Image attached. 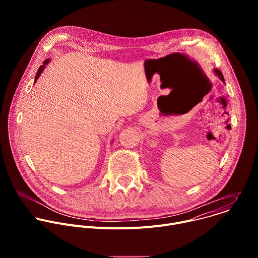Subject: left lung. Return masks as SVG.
Listing matches in <instances>:
<instances>
[{
  "instance_id": "left-lung-1",
  "label": "left lung",
  "mask_w": 258,
  "mask_h": 258,
  "mask_svg": "<svg viewBox=\"0 0 258 258\" xmlns=\"http://www.w3.org/2000/svg\"><path fill=\"white\" fill-rule=\"evenodd\" d=\"M213 71H214V73H215V76L220 80V81H223V83H225V79H224V76H223V73L220 72L218 69H213ZM226 84V83H225Z\"/></svg>"
}]
</instances>
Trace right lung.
Returning <instances> with one entry per match:
<instances>
[{
    "mask_svg": "<svg viewBox=\"0 0 258 258\" xmlns=\"http://www.w3.org/2000/svg\"><path fill=\"white\" fill-rule=\"evenodd\" d=\"M50 59H47V60H45L44 61V63H43V65H41V67L39 68V70H38V72H36V75H35V78H34V84L36 83V81H38V79L41 77V75H42V72L44 71V69L46 68V66L50 63Z\"/></svg>",
    "mask_w": 258,
    "mask_h": 258,
    "instance_id": "add662e5",
    "label": "right lung"
}]
</instances>
